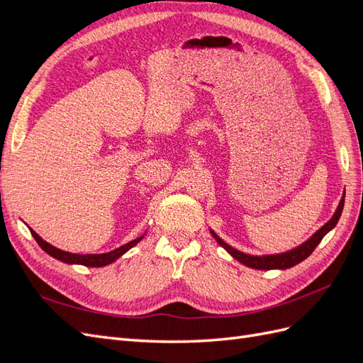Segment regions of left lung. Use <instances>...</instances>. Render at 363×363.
I'll return each instance as SVG.
<instances>
[{
    "instance_id": "obj_1",
    "label": "left lung",
    "mask_w": 363,
    "mask_h": 363,
    "mask_svg": "<svg viewBox=\"0 0 363 363\" xmlns=\"http://www.w3.org/2000/svg\"><path fill=\"white\" fill-rule=\"evenodd\" d=\"M344 201H345V194H342V199H340L339 204H337V208L335 215L328 219V221L318 230V232H315L309 239L306 240V242H303L301 245L295 247L286 252H279V255H267V256H252V255H247V252H242L239 251L233 247H230L227 242H224V240L219 238L213 230L211 228V233L212 236L215 238L216 242L221 245L230 256H232L233 259H236L238 262L242 263V265L245 267H250V268H255V269H288V268H292L295 267L296 263L303 262L304 259L309 257L313 250L318 247V244L321 242V239L330 232L332 228L336 227L339 218H340V213H342V208H344Z\"/></svg>"
}]
</instances>
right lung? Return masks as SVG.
Segmentation results:
<instances>
[{
  "mask_svg": "<svg viewBox=\"0 0 363 363\" xmlns=\"http://www.w3.org/2000/svg\"><path fill=\"white\" fill-rule=\"evenodd\" d=\"M30 233H31L33 238L36 239V242L39 244V247L43 251H45L47 255H50L51 257L57 259V260H60L63 263H69V265H84V267H92V268H100V267L111 265V263H113L116 259H119L130 248H133L138 242H140L142 238H144V235H142V236L136 238L135 240H130L128 244L121 245L119 248L112 250V251H108V252H103V255H74V252L63 251V250H59L56 247H52L51 244L47 242V240H43L35 232V230L30 228Z\"/></svg>",
  "mask_w": 363,
  "mask_h": 363,
  "instance_id": "right-lung-1",
  "label": "right lung"
}]
</instances>
